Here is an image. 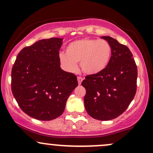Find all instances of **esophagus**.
<instances>
[{
    "mask_svg": "<svg viewBox=\"0 0 153 153\" xmlns=\"http://www.w3.org/2000/svg\"><path fill=\"white\" fill-rule=\"evenodd\" d=\"M82 80H83V78H81V77H78V85H81Z\"/></svg>",
    "mask_w": 153,
    "mask_h": 153,
    "instance_id": "1",
    "label": "esophagus"
}]
</instances>
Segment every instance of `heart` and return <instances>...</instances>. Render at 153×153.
Returning a JSON list of instances; mask_svg holds the SVG:
<instances>
[{
    "instance_id": "1",
    "label": "heart",
    "mask_w": 153,
    "mask_h": 153,
    "mask_svg": "<svg viewBox=\"0 0 153 153\" xmlns=\"http://www.w3.org/2000/svg\"><path fill=\"white\" fill-rule=\"evenodd\" d=\"M112 49L105 40L82 38L70 43L65 53L59 55V61L64 70L75 73L78 62L87 75H96L106 68L111 58Z\"/></svg>"
}]
</instances>
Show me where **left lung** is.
<instances>
[{
  "instance_id": "8db88e82",
  "label": "left lung",
  "mask_w": 153,
  "mask_h": 153,
  "mask_svg": "<svg viewBox=\"0 0 153 153\" xmlns=\"http://www.w3.org/2000/svg\"><path fill=\"white\" fill-rule=\"evenodd\" d=\"M111 46L106 68L85 77L84 105L90 116L98 120L116 118L133 100L137 90V69L130 49L110 36H102Z\"/></svg>"
}]
</instances>
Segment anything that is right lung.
<instances>
[{
	"label": "right lung",
	"instance_id": "1",
	"mask_svg": "<svg viewBox=\"0 0 153 153\" xmlns=\"http://www.w3.org/2000/svg\"><path fill=\"white\" fill-rule=\"evenodd\" d=\"M62 40H40L24 48L13 66V95L21 110L33 118L47 121L60 116L78 85L76 75L60 66Z\"/></svg>",
	"mask_w": 153,
	"mask_h": 153
}]
</instances>
